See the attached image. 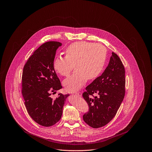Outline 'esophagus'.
<instances>
[{"mask_svg":"<svg viewBox=\"0 0 152 152\" xmlns=\"http://www.w3.org/2000/svg\"><path fill=\"white\" fill-rule=\"evenodd\" d=\"M74 94H75V95H76V96H82L81 93H79V92H76V93H75Z\"/></svg>","mask_w":152,"mask_h":152,"instance_id":"1","label":"esophagus"}]
</instances>
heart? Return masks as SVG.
Listing matches in <instances>:
<instances>
[{
    "label": "heart",
    "instance_id": "1",
    "mask_svg": "<svg viewBox=\"0 0 152 152\" xmlns=\"http://www.w3.org/2000/svg\"><path fill=\"white\" fill-rule=\"evenodd\" d=\"M66 56H57L53 61V67L62 76H68L74 64L75 71L64 85L71 91L81 88L86 79L93 80L102 72L106 59V49L100 44L75 42L69 46Z\"/></svg>",
    "mask_w": 152,
    "mask_h": 152
}]
</instances>
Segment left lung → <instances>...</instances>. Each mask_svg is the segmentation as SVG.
Segmentation results:
<instances>
[{"label":"left lung","instance_id":"1","mask_svg":"<svg viewBox=\"0 0 152 152\" xmlns=\"http://www.w3.org/2000/svg\"><path fill=\"white\" fill-rule=\"evenodd\" d=\"M125 83L124 66L118 56L113 52L103 73L86 86L82 94L89 106V111L83 115V121L93 128L111 121L123 100Z\"/></svg>","mask_w":152,"mask_h":152}]
</instances>
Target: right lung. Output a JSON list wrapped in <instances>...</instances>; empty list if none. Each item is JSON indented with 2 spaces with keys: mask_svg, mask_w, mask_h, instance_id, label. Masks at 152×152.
Instances as JSON below:
<instances>
[{
  "mask_svg": "<svg viewBox=\"0 0 152 152\" xmlns=\"http://www.w3.org/2000/svg\"><path fill=\"white\" fill-rule=\"evenodd\" d=\"M61 46L57 41L44 43L29 58L23 67L21 93L26 108L31 117L45 127L52 126L59 121L69 96L59 93L55 99L51 97L52 93L62 88L53 67L56 51Z\"/></svg>",
  "mask_w": 152,
  "mask_h": 152,
  "instance_id": "add662e5",
  "label": "right lung"
}]
</instances>
